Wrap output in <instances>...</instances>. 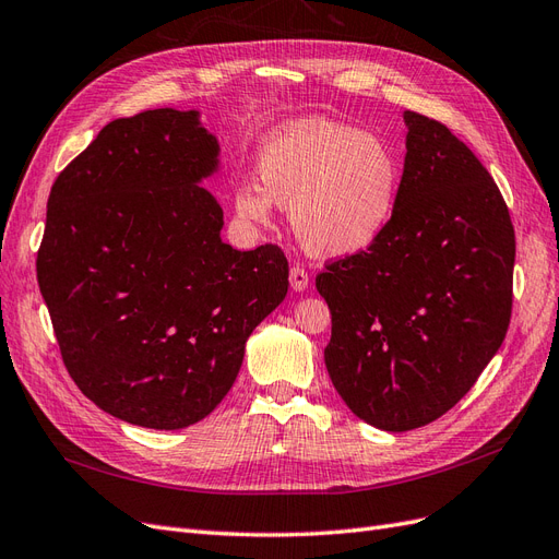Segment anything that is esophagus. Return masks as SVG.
<instances>
[{
    "instance_id": "obj_1",
    "label": "esophagus",
    "mask_w": 559,
    "mask_h": 559,
    "mask_svg": "<svg viewBox=\"0 0 559 559\" xmlns=\"http://www.w3.org/2000/svg\"><path fill=\"white\" fill-rule=\"evenodd\" d=\"M290 285H293V290L295 293H304L306 287H309V274L304 272V266H293L290 269Z\"/></svg>"
}]
</instances>
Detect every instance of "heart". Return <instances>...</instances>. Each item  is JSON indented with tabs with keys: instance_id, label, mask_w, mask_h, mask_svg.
Here are the masks:
<instances>
[{
	"instance_id": "b5f03b06",
	"label": "heart",
	"mask_w": 559,
	"mask_h": 559,
	"mask_svg": "<svg viewBox=\"0 0 559 559\" xmlns=\"http://www.w3.org/2000/svg\"><path fill=\"white\" fill-rule=\"evenodd\" d=\"M257 181L234 197L243 221L264 225L272 202L290 211L313 255L346 258L383 237L400 204L404 167L390 143L330 120H297L262 141Z\"/></svg>"
}]
</instances>
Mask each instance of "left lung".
Here are the masks:
<instances>
[{
  "mask_svg": "<svg viewBox=\"0 0 559 559\" xmlns=\"http://www.w3.org/2000/svg\"><path fill=\"white\" fill-rule=\"evenodd\" d=\"M397 211L362 253L316 278L332 311L328 373L359 420L408 431L453 408L509 330L515 234L478 157L404 111Z\"/></svg>",
  "mask_w": 559,
  "mask_h": 559,
  "instance_id": "8db88e82",
  "label": "left lung"
}]
</instances>
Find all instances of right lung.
<instances>
[{
    "label": "right lung",
    "instance_id": "obj_1",
    "mask_svg": "<svg viewBox=\"0 0 559 559\" xmlns=\"http://www.w3.org/2000/svg\"><path fill=\"white\" fill-rule=\"evenodd\" d=\"M218 155L200 111L153 109L106 124L50 188L37 278L64 367L130 425L206 418L287 295L278 246L221 239L223 209L200 186Z\"/></svg>",
    "mask_w": 559,
    "mask_h": 559
}]
</instances>
